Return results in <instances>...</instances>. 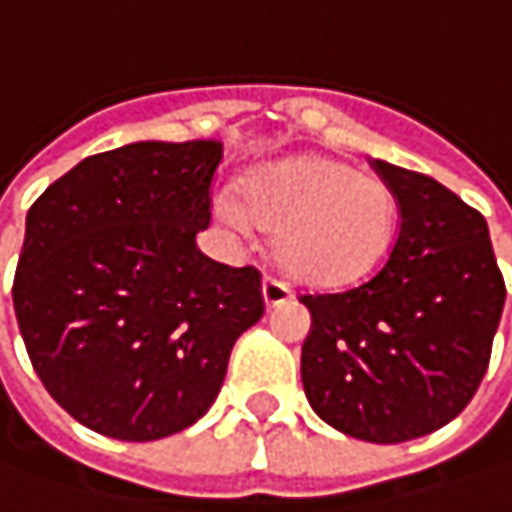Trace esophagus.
I'll return each instance as SVG.
<instances>
[{"mask_svg":"<svg viewBox=\"0 0 512 512\" xmlns=\"http://www.w3.org/2000/svg\"><path fill=\"white\" fill-rule=\"evenodd\" d=\"M289 297H291V291L283 280H277V277H272V274H266V277H263V300H266V306H269V309L280 306V303H286Z\"/></svg>","mask_w":512,"mask_h":512,"instance_id":"1","label":"esophagus"}]
</instances>
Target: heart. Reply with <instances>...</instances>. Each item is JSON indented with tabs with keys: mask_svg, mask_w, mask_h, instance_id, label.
I'll return each mask as SVG.
<instances>
[{
	"mask_svg": "<svg viewBox=\"0 0 512 512\" xmlns=\"http://www.w3.org/2000/svg\"><path fill=\"white\" fill-rule=\"evenodd\" d=\"M223 223L272 235L277 263L300 283L340 289L360 283L385 260L397 235L399 206L382 178L326 158H291L249 175L243 203L221 195Z\"/></svg>",
	"mask_w": 512,
	"mask_h": 512,
	"instance_id": "1",
	"label": "heart"
}]
</instances>
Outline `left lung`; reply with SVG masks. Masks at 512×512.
Masks as SVG:
<instances>
[{"label": "left lung", "instance_id": "obj_1", "mask_svg": "<svg viewBox=\"0 0 512 512\" xmlns=\"http://www.w3.org/2000/svg\"><path fill=\"white\" fill-rule=\"evenodd\" d=\"M371 167L397 195V238L360 286L300 294L311 314L300 377L331 428L397 445L465 411L485 377L507 289L482 212L422 172Z\"/></svg>", "mask_w": 512, "mask_h": 512}]
</instances>
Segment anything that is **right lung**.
Returning a JSON list of instances; mask_svg holds the SVG:
<instances>
[{
	"label": "right lung",
	"instance_id": "obj_1",
	"mask_svg": "<svg viewBox=\"0 0 512 512\" xmlns=\"http://www.w3.org/2000/svg\"><path fill=\"white\" fill-rule=\"evenodd\" d=\"M218 141L98 152L27 212L13 311L47 394L90 431L152 442L195 425L263 317L255 266L206 257Z\"/></svg>",
	"mask_w": 512,
	"mask_h": 512
}]
</instances>
